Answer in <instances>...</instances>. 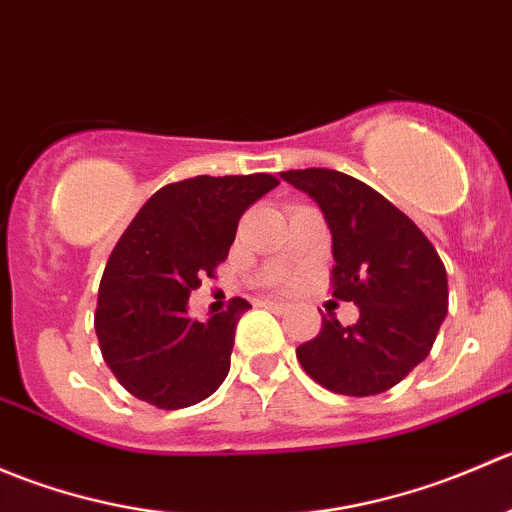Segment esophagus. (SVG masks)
I'll return each instance as SVG.
<instances>
[{"label":"esophagus","instance_id":"esophagus-1","mask_svg":"<svg viewBox=\"0 0 512 512\" xmlns=\"http://www.w3.org/2000/svg\"><path fill=\"white\" fill-rule=\"evenodd\" d=\"M262 307L272 309V312H280V314L289 312V304L287 302H277V299H262Z\"/></svg>","mask_w":512,"mask_h":512}]
</instances>
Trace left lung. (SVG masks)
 I'll use <instances>...</instances> for the list:
<instances>
[{
  "label": "left lung",
  "mask_w": 512,
  "mask_h": 512,
  "mask_svg": "<svg viewBox=\"0 0 512 512\" xmlns=\"http://www.w3.org/2000/svg\"><path fill=\"white\" fill-rule=\"evenodd\" d=\"M322 210L332 232L334 297L359 319L322 322L297 347L302 369L334 394L374 396L399 384L431 352L448 312V277L436 247L396 205L347 173H280Z\"/></svg>",
  "instance_id": "1"
}]
</instances>
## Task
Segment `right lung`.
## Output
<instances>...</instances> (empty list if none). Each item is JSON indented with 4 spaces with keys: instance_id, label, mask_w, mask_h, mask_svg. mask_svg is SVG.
Instances as JSON below:
<instances>
[{
    "instance_id": "1",
    "label": "right lung",
    "mask_w": 512,
    "mask_h": 512,
    "mask_svg": "<svg viewBox=\"0 0 512 512\" xmlns=\"http://www.w3.org/2000/svg\"><path fill=\"white\" fill-rule=\"evenodd\" d=\"M277 185L267 173L170 183L116 242L94 324L108 369L136 399L185 409L225 381L235 327L250 302L237 297L227 312L198 322L188 317V299L227 257L242 213Z\"/></svg>"
}]
</instances>
